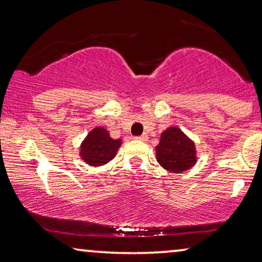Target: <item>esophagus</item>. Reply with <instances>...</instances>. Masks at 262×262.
<instances>
[{
  "label": "esophagus",
  "mask_w": 262,
  "mask_h": 262,
  "mask_svg": "<svg viewBox=\"0 0 262 262\" xmlns=\"http://www.w3.org/2000/svg\"><path fill=\"white\" fill-rule=\"evenodd\" d=\"M134 139L135 140H140V141H147L148 137L146 134H142V135H140V137H135Z\"/></svg>",
  "instance_id": "obj_1"
}]
</instances>
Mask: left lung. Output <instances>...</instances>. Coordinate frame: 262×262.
Masks as SVG:
<instances>
[{
    "label": "left lung",
    "instance_id": "obj_1",
    "mask_svg": "<svg viewBox=\"0 0 262 262\" xmlns=\"http://www.w3.org/2000/svg\"><path fill=\"white\" fill-rule=\"evenodd\" d=\"M156 155L164 169L175 173L186 171L196 162L194 142L176 127L163 132L159 145L156 147Z\"/></svg>",
    "mask_w": 262,
    "mask_h": 262
}]
</instances>
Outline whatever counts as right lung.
Listing matches in <instances>:
<instances>
[{
	"instance_id": "add662e5",
	"label": "right lung",
	"mask_w": 262,
	"mask_h": 262,
	"mask_svg": "<svg viewBox=\"0 0 262 262\" xmlns=\"http://www.w3.org/2000/svg\"><path fill=\"white\" fill-rule=\"evenodd\" d=\"M121 144V139H117V140L111 139L106 129L98 127L91 130L90 134L83 140L80 155L90 165H104L116 156V152Z\"/></svg>"
}]
</instances>
